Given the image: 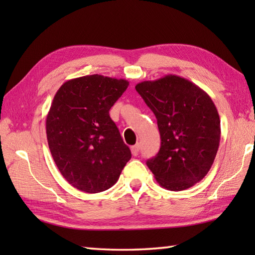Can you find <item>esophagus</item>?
<instances>
[{
	"mask_svg": "<svg viewBox=\"0 0 255 255\" xmlns=\"http://www.w3.org/2000/svg\"><path fill=\"white\" fill-rule=\"evenodd\" d=\"M139 150H140V145L139 144H134L131 147V153L133 156H137L139 153Z\"/></svg>",
	"mask_w": 255,
	"mask_h": 255,
	"instance_id": "34e87169",
	"label": "esophagus"
}]
</instances>
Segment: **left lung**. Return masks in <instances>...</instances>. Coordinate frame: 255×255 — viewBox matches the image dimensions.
<instances>
[{
	"instance_id": "1",
	"label": "left lung",
	"mask_w": 255,
	"mask_h": 255,
	"mask_svg": "<svg viewBox=\"0 0 255 255\" xmlns=\"http://www.w3.org/2000/svg\"><path fill=\"white\" fill-rule=\"evenodd\" d=\"M136 91L158 121L161 147L147 161L156 182L177 192L202 181L220 141V118L210 96L174 74L143 81Z\"/></svg>"
}]
</instances>
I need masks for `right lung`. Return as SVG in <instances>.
<instances>
[{
    "label": "right lung",
    "mask_w": 255,
    "mask_h": 255,
    "mask_svg": "<svg viewBox=\"0 0 255 255\" xmlns=\"http://www.w3.org/2000/svg\"><path fill=\"white\" fill-rule=\"evenodd\" d=\"M129 82L100 74L64 82L46 119L48 145L69 184L85 193L111 188L131 158L110 110Z\"/></svg>",
    "instance_id": "add662e5"
}]
</instances>
